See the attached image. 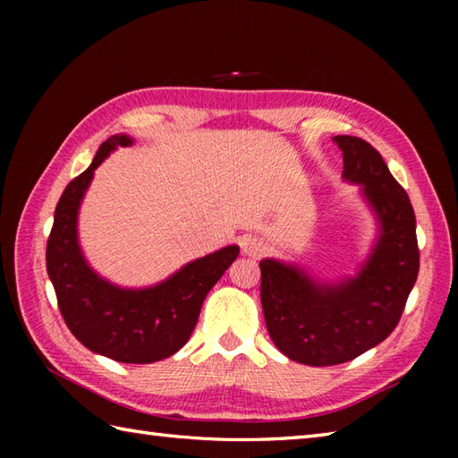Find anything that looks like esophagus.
I'll return each instance as SVG.
<instances>
[{"label":"esophagus","mask_w":458,"mask_h":458,"mask_svg":"<svg viewBox=\"0 0 458 458\" xmlns=\"http://www.w3.org/2000/svg\"><path fill=\"white\" fill-rule=\"evenodd\" d=\"M242 251L250 258H259L261 254H266V244L264 240L258 236H246L242 240Z\"/></svg>","instance_id":"esophagus-1"}]
</instances>
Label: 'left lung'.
I'll use <instances>...</instances> for the list:
<instances>
[{"mask_svg":"<svg viewBox=\"0 0 458 458\" xmlns=\"http://www.w3.org/2000/svg\"><path fill=\"white\" fill-rule=\"evenodd\" d=\"M346 181L360 182L382 236L356 279L317 285L297 267L259 261L267 333L291 360L335 366L354 360L392 335L420 274L415 212L377 149L354 135H336Z\"/></svg>","mask_w":458,"mask_h":458,"instance_id":"8db88e82","label":"left lung"}]
</instances>
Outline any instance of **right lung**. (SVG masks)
I'll return each mask as SVG.
<instances>
[{
    "label": "right lung",
    "mask_w": 458,
    "mask_h": 458,
    "mask_svg": "<svg viewBox=\"0 0 458 458\" xmlns=\"http://www.w3.org/2000/svg\"><path fill=\"white\" fill-rule=\"evenodd\" d=\"M125 135L106 140L92 165L66 184L47 242V271L66 327L92 352L123 364L169 358L192 335L204 297L240 254L228 246L184 266L149 289H120L86 266L76 242V214L94 169L110 151L130 145Z\"/></svg>",
    "instance_id": "1"
}]
</instances>
